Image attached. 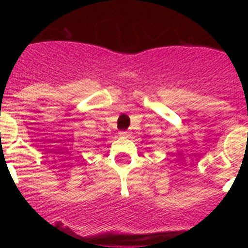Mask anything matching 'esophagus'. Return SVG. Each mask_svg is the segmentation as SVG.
I'll return each instance as SVG.
<instances>
[{
    "label": "esophagus",
    "mask_w": 248,
    "mask_h": 248,
    "mask_svg": "<svg viewBox=\"0 0 248 248\" xmlns=\"http://www.w3.org/2000/svg\"><path fill=\"white\" fill-rule=\"evenodd\" d=\"M120 136H122V137H128V133H127V132H120Z\"/></svg>",
    "instance_id": "esophagus-1"
}]
</instances>
